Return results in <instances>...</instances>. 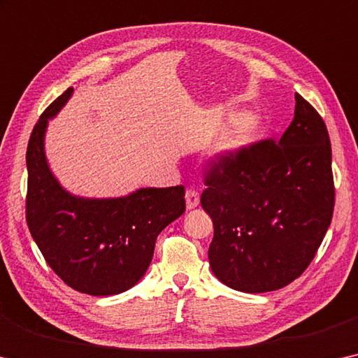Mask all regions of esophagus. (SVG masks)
<instances>
[{
  "instance_id": "1",
  "label": "esophagus",
  "mask_w": 358,
  "mask_h": 358,
  "mask_svg": "<svg viewBox=\"0 0 358 358\" xmlns=\"http://www.w3.org/2000/svg\"><path fill=\"white\" fill-rule=\"evenodd\" d=\"M185 203H187V210H194V208L198 206V203H200V195H198V192L189 189L185 192Z\"/></svg>"
}]
</instances>
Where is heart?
Returning <instances> with one entry per match:
<instances>
[{"label":"heart","mask_w":358,"mask_h":358,"mask_svg":"<svg viewBox=\"0 0 358 358\" xmlns=\"http://www.w3.org/2000/svg\"><path fill=\"white\" fill-rule=\"evenodd\" d=\"M261 122L255 113L246 112L235 118L234 124L230 126L224 139V150L227 152H240L245 147L251 145L259 134Z\"/></svg>","instance_id":"1"}]
</instances>
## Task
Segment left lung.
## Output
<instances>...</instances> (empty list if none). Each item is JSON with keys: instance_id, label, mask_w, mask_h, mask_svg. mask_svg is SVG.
Segmentation results:
<instances>
[{"instance_id": "obj_1", "label": "left lung", "mask_w": 358, "mask_h": 358, "mask_svg": "<svg viewBox=\"0 0 358 358\" xmlns=\"http://www.w3.org/2000/svg\"><path fill=\"white\" fill-rule=\"evenodd\" d=\"M280 141L262 139L208 164L201 206L213 219V273L245 293H267L309 267L331 224L334 182L327 124L296 94Z\"/></svg>"}]
</instances>
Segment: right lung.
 <instances>
[{
    "label": "right lung",
    "instance_id": "right-lung-1",
    "mask_svg": "<svg viewBox=\"0 0 358 358\" xmlns=\"http://www.w3.org/2000/svg\"><path fill=\"white\" fill-rule=\"evenodd\" d=\"M69 87L49 106L27 147V225L64 283L92 296L118 294L144 277L158 234L185 211L184 185L139 189L122 198H80L64 190L48 166V120L65 106Z\"/></svg>",
    "mask_w": 358,
    "mask_h": 358
}]
</instances>
